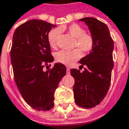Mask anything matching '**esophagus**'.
<instances>
[{"label": "esophagus", "mask_w": 129, "mask_h": 129, "mask_svg": "<svg viewBox=\"0 0 129 129\" xmlns=\"http://www.w3.org/2000/svg\"><path fill=\"white\" fill-rule=\"evenodd\" d=\"M70 68H67V69H66V73H67V74H70Z\"/></svg>", "instance_id": "obj_1"}]
</instances>
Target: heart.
<instances>
[{"label": "heart", "mask_w": 129, "mask_h": 129, "mask_svg": "<svg viewBox=\"0 0 129 129\" xmlns=\"http://www.w3.org/2000/svg\"><path fill=\"white\" fill-rule=\"evenodd\" d=\"M59 31H66L75 39L74 46L77 47L83 52H89L94 48L95 41L92 35L86 33L84 29L77 24H72L69 26H61L59 29L51 30L48 33V43L52 48H56L59 36ZM81 56L80 51L75 49L71 51L60 50L55 54L56 61L62 64L70 66L77 61Z\"/></svg>", "instance_id": "heart-1"}]
</instances>
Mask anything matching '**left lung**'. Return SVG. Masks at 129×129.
I'll use <instances>...</instances> for the list:
<instances>
[{
  "instance_id": "8db88e82",
  "label": "left lung",
  "mask_w": 129,
  "mask_h": 129,
  "mask_svg": "<svg viewBox=\"0 0 129 129\" xmlns=\"http://www.w3.org/2000/svg\"><path fill=\"white\" fill-rule=\"evenodd\" d=\"M84 21L88 26L94 41V48L79 61L84 70L71 69L75 79L73 86L75 102L80 107L90 108L98 105L105 97L111 81L113 68L114 42L105 23L95 18L86 17Z\"/></svg>"
}]
</instances>
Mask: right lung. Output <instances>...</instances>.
<instances>
[{
  "mask_svg": "<svg viewBox=\"0 0 129 129\" xmlns=\"http://www.w3.org/2000/svg\"><path fill=\"white\" fill-rule=\"evenodd\" d=\"M55 26L33 19L19 25L13 35L10 57L16 84L27 104L37 111L53 108L54 91L66 74V68L61 63L47 68L54 61L48 33ZM45 65L46 72L43 70Z\"/></svg>",
  "mask_w": 129,
  "mask_h": 129,
  "instance_id": "obj_1",
  "label": "right lung"
}]
</instances>
